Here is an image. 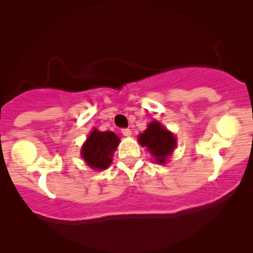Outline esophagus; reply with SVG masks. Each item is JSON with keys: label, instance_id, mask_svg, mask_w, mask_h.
<instances>
[{"label": "esophagus", "instance_id": "34e87169", "mask_svg": "<svg viewBox=\"0 0 253 253\" xmlns=\"http://www.w3.org/2000/svg\"><path fill=\"white\" fill-rule=\"evenodd\" d=\"M122 133H123V135H125V137H130L131 135V130L129 128L122 129Z\"/></svg>", "mask_w": 253, "mask_h": 253}]
</instances>
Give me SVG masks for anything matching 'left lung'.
I'll use <instances>...</instances> for the list:
<instances>
[{
  "mask_svg": "<svg viewBox=\"0 0 253 253\" xmlns=\"http://www.w3.org/2000/svg\"><path fill=\"white\" fill-rule=\"evenodd\" d=\"M139 143L148 148L158 163H165L175 148L176 138L160 123L152 122L147 130L139 135Z\"/></svg>",
  "mask_w": 253,
  "mask_h": 253,
  "instance_id": "obj_1",
  "label": "left lung"
}]
</instances>
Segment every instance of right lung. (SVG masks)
<instances>
[{
  "label": "right lung",
  "instance_id": "right-lung-1",
  "mask_svg": "<svg viewBox=\"0 0 253 253\" xmlns=\"http://www.w3.org/2000/svg\"><path fill=\"white\" fill-rule=\"evenodd\" d=\"M119 144V138L113 131L93 130L82 148V157L92 169H104L111 163L114 151Z\"/></svg>",
  "mask_w": 253,
  "mask_h": 253
}]
</instances>
